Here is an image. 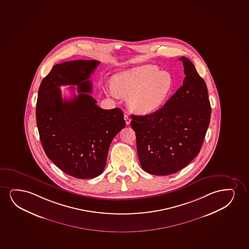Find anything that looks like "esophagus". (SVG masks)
I'll list each match as a JSON object with an SVG mask.
<instances>
[{
    "label": "esophagus",
    "mask_w": 249,
    "mask_h": 249,
    "mask_svg": "<svg viewBox=\"0 0 249 249\" xmlns=\"http://www.w3.org/2000/svg\"><path fill=\"white\" fill-rule=\"evenodd\" d=\"M124 119H125L126 125H129L130 123H131V118H130L129 116L127 114L124 115Z\"/></svg>",
    "instance_id": "1"
}]
</instances>
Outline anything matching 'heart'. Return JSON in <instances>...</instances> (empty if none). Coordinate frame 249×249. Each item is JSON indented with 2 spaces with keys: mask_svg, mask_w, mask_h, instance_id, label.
Masks as SVG:
<instances>
[{
  "mask_svg": "<svg viewBox=\"0 0 249 249\" xmlns=\"http://www.w3.org/2000/svg\"><path fill=\"white\" fill-rule=\"evenodd\" d=\"M174 87L173 78L167 71L155 65H143L116 73L112 86L105 88L107 94L128 96L127 105L136 113L147 114L159 109Z\"/></svg>",
  "mask_w": 249,
  "mask_h": 249,
  "instance_id": "b5f03b06",
  "label": "heart"
}]
</instances>
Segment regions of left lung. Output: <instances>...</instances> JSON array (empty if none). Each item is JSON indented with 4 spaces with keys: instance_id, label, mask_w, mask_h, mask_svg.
Listing matches in <instances>:
<instances>
[{
    "instance_id": "8db88e82",
    "label": "left lung",
    "mask_w": 249,
    "mask_h": 249,
    "mask_svg": "<svg viewBox=\"0 0 249 249\" xmlns=\"http://www.w3.org/2000/svg\"><path fill=\"white\" fill-rule=\"evenodd\" d=\"M183 62V84L164 107L145 116L132 115L137 150L142 170L166 176L187 166L200 151L211 107L204 79L189 59Z\"/></svg>"
}]
</instances>
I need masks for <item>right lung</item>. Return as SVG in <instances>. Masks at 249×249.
Instances as JSON below:
<instances>
[{
    "instance_id": "add662e5",
    "label": "right lung",
    "mask_w": 249,
    "mask_h": 249,
    "mask_svg": "<svg viewBox=\"0 0 249 249\" xmlns=\"http://www.w3.org/2000/svg\"><path fill=\"white\" fill-rule=\"evenodd\" d=\"M99 64L78 60L55 65L40 84L36 104L45 154L66 174L78 179L103 172L110 142L126 125L121 109H101L89 94L92 84L88 79ZM62 85H78V95L62 100Z\"/></svg>"
}]
</instances>
